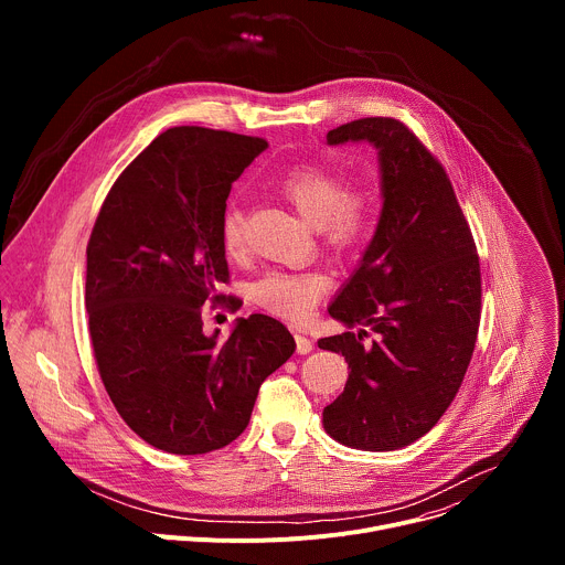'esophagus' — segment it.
<instances>
[{
    "instance_id": "34e87169",
    "label": "esophagus",
    "mask_w": 565,
    "mask_h": 565,
    "mask_svg": "<svg viewBox=\"0 0 565 565\" xmlns=\"http://www.w3.org/2000/svg\"><path fill=\"white\" fill-rule=\"evenodd\" d=\"M295 347H297V353L299 355H306V353H310L315 347H312V342L308 340V338H303V335H295Z\"/></svg>"
}]
</instances>
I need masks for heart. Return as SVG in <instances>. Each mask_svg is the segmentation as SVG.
I'll return each mask as SVG.
<instances>
[{
	"instance_id": "heart-1",
	"label": "heart",
	"mask_w": 565,
	"mask_h": 565,
	"mask_svg": "<svg viewBox=\"0 0 565 565\" xmlns=\"http://www.w3.org/2000/svg\"><path fill=\"white\" fill-rule=\"evenodd\" d=\"M297 212L324 234L338 250L355 246L371 221V196L364 188L349 185L327 166H297L281 185ZM221 244L230 257H241L248 248V221L241 205L230 203L221 216ZM329 290L324 273L270 270L250 286L257 306L288 317L303 319L317 299Z\"/></svg>"
}]
</instances>
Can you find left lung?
I'll return each instance as SVG.
<instances>
[{
    "mask_svg": "<svg viewBox=\"0 0 565 565\" xmlns=\"http://www.w3.org/2000/svg\"><path fill=\"white\" fill-rule=\"evenodd\" d=\"M371 142L382 210L362 259L329 315L358 333L321 338L349 380L324 407L327 434L353 449L391 451L423 438L447 412L480 321V266L454 188L427 147L393 118H362L329 145ZM371 330L376 338L364 343Z\"/></svg>",
    "mask_w": 565,
    "mask_h": 565,
    "instance_id": "left-lung-1",
    "label": "left lung"
}]
</instances>
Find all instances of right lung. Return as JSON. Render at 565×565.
Instances as JSON below:
<instances>
[{"label": "right lung", "instance_id": "1", "mask_svg": "<svg viewBox=\"0 0 565 565\" xmlns=\"http://www.w3.org/2000/svg\"><path fill=\"white\" fill-rule=\"evenodd\" d=\"M266 140L205 127L160 134L118 177L87 246L89 333L122 420L179 456L244 434L262 382L292 353L281 321L238 317L225 342L201 306L227 281L221 216Z\"/></svg>", "mask_w": 565, "mask_h": 565}]
</instances>
